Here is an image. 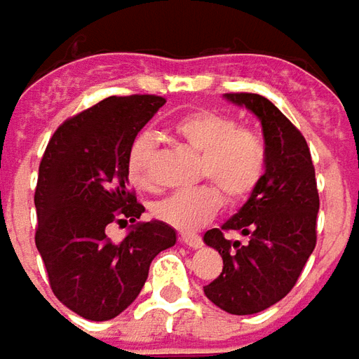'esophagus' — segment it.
Masks as SVG:
<instances>
[{
  "label": "esophagus",
  "mask_w": 359,
  "mask_h": 359,
  "mask_svg": "<svg viewBox=\"0 0 359 359\" xmlns=\"http://www.w3.org/2000/svg\"><path fill=\"white\" fill-rule=\"evenodd\" d=\"M180 240L184 241L185 245H189V248L197 249L203 245V240H201L199 233H182V238Z\"/></svg>",
  "instance_id": "34e87169"
}]
</instances>
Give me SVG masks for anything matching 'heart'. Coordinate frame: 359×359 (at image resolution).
<instances>
[{
  "label": "heart",
  "instance_id": "b5f03b06",
  "mask_svg": "<svg viewBox=\"0 0 359 359\" xmlns=\"http://www.w3.org/2000/svg\"><path fill=\"white\" fill-rule=\"evenodd\" d=\"M177 141L199 152L197 175L212 185H197L168 195L154 205V215L162 222L195 230L208 222L222 205L218 189L230 203H240L255 189L265 174L266 151L263 139L248 127L218 111L199 110L180 118L172 126ZM154 139L141 133L127 151V177L139 189H152Z\"/></svg>",
  "mask_w": 359,
  "mask_h": 359
}]
</instances>
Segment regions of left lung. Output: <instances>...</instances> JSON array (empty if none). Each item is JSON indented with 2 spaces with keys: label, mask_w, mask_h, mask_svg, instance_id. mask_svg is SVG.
Returning <instances> with one entry per match:
<instances>
[{
  "label": "left lung",
  "mask_w": 359,
  "mask_h": 359,
  "mask_svg": "<svg viewBox=\"0 0 359 359\" xmlns=\"http://www.w3.org/2000/svg\"><path fill=\"white\" fill-rule=\"evenodd\" d=\"M226 100L253 111L265 135L266 166L248 203L205 243L222 257V273L205 286V296L232 315L259 313L294 288L317 243L319 193L311 152L304 135L261 94L230 93ZM226 231L248 235L241 246Z\"/></svg>",
  "instance_id": "left-lung-1"
}]
</instances>
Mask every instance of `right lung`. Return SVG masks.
<instances>
[{
  "instance_id": "obj_1",
  "label": "right lung",
  "mask_w": 359,
  "mask_h": 359,
  "mask_svg": "<svg viewBox=\"0 0 359 359\" xmlns=\"http://www.w3.org/2000/svg\"><path fill=\"white\" fill-rule=\"evenodd\" d=\"M166 104L162 96H110L63 121L46 147L34 193V241L55 297L88 321H108L131 306L149 266L175 243L160 220L139 222L144 207L129 189L127 151ZM129 219L119 244L105 236Z\"/></svg>"
}]
</instances>
